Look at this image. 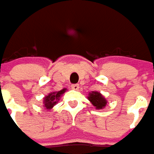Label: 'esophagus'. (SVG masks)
<instances>
[{
  "mask_svg": "<svg viewBox=\"0 0 154 154\" xmlns=\"http://www.w3.org/2000/svg\"><path fill=\"white\" fill-rule=\"evenodd\" d=\"M71 87L73 89L78 90L79 88V84H73V85H71Z\"/></svg>",
  "mask_w": 154,
  "mask_h": 154,
  "instance_id": "esophagus-1",
  "label": "esophagus"
}]
</instances>
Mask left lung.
<instances>
[{
  "mask_svg": "<svg viewBox=\"0 0 154 154\" xmlns=\"http://www.w3.org/2000/svg\"><path fill=\"white\" fill-rule=\"evenodd\" d=\"M88 98H89V101L93 103L94 106H95L96 109H101L102 108L106 106V100L102 96V94L100 93L97 92V91H93L92 93L89 94V96Z\"/></svg>",
  "mask_w": 154,
  "mask_h": 154,
  "instance_id": "obj_1",
  "label": "left lung"
}]
</instances>
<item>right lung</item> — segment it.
<instances>
[{"mask_svg": "<svg viewBox=\"0 0 154 154\" xmlns=\"http://www.w3.org/2000/svg\"><path fill=\"white\" fill-rule=\"evenodd\" d=\"M65 92V89H63L62 90L58 91V92L51 93L49 95L45 98V108H46L47 109H51V108L57 103V100H59V98L61 96V94H63Z\"/></svg>", "mask_w": 154, "mask_h": 154, "instance_id": "1", "label": "right lung"}]
</instances>
